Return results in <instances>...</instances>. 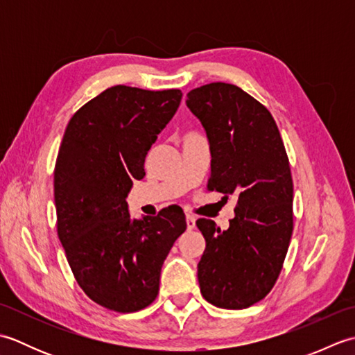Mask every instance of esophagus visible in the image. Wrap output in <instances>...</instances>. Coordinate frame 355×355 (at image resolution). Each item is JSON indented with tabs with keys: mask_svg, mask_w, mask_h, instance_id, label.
I'll list each match as a JSON object with an SVG mask.
<instances>
[{
	"mask_svg": "<svg viewBox=\"0 0 355 355\" xmlns=\"http://www.w3.org/2000/svg\"><path fill=\"white\" fill-rule=\"evenodd\" d=\"M186 225H187V230H193L195 229V218L192 215H187L186 216Z\"/></svg>",
	"mask_w": 355,
	"mask_h": 355,
	"instance_id": "esophagus-1",
	"label": "esophagus"
}]
</instances>
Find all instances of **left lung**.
<instances>
[{"label": "left lung", "mask_w": 355, "mask_h": 355, "mask_svg": "<svg viewBox=\"0 0 355 355\" xmlns=\"http://www.w3.org/2000/svg\"><path fill=\"white\" fill-rule=\"evenodd\" d=\"M186 105L210 143L209 191L238 197L227 230L200 218L206 239L198 282L207 302L243 310L273 288L293 233L288 155L270 111L236 85L214 82L187 93Z\"/></svg>", "instance_id": "left-lung-1"}]
</instances>
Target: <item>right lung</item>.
Listing matches in <instances>:
<instances>
[{
	"mask_svg": "<svg viewBox=\"0 0 355 355\" xmlns=\"http://www.w3.org/2000/svg\"><path fill=\"white\" fill-rule=\"evenodd\" d=\"M182 97L180 89L111 87L74 112L59 148L58 236L80 288L111 311L134 313L154 302L163 262L186 230L180 206L131 220L126 202Z\"/></svg>",
	"mask_w": 355,
	"mask_h": 355,
	"instance_id": "obj_1",
	"label": "right lung"
}]
</instances>
